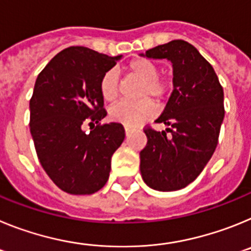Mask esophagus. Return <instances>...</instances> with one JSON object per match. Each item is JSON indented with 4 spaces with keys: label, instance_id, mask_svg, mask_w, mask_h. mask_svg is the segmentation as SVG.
I'll use <instances>...</instances> for the list:
<instances>
[{
    "label": "esophagus",
    "instance_id": "obj_1",
    "mask_svg": "<svg viewBox=\"0 0 251 251\" xmlns=\"http://www.w3.org/2000/svg\"><path fill=\"white\" fill-rule=\"evenodd\" d=\"M130 133H132V128H129V127H126V136H129Z\"/></svg>",
    "mask_w": 251,
    "mask_h": 251
}]
</instances>
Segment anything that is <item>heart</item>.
Instances as JSON below:
<instances>
[{
	"label": "heart",
	"instance_id": "heart-1",
	"mask_svg": "<svg viewBox=\"0 0 251 251\" xmlns=\"http://www.w3.org/2000/svg\"><path fill=\"white\" fill-rule=\"evenodd\" d=\"M129 76L141 81L136 93L138 101H121L109 110L110 118L124 126H137L148 121L154 114V104H162L174 90V79L170 75H161L154 61L146 57H136L126 66ZM101 98L108 103L117 100L119 97V77L114 70L104 73L99 81Z\"/></svg>",
	"mask_w": 251,
	"mask_h": 251
}]
</instances>
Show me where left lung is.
<instances>
[{
  "mask_svg": "<svg viewBox=\"0 0 251 251\" xmlns=\"http://www.w3.org/2000/svg\"><path fill=\"white\" fill-rule=\"evenodd\" d=\"M146 56L171 60L175 89L156 121L167 129L143 128L147 145L139 153L141 174L150 187L175 191L195 181L216 150L225 115L224 89L211 64L187 41L158 45Z\"/></svg>",
  "mask_w": 251,
  "mask_h": 251,
  "instance_id": "8db88e82",
  "label": "left lung"
}]
</instances>
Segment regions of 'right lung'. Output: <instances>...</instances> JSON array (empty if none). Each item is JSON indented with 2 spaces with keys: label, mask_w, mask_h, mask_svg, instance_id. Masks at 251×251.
<instances>
[{
  "label": "right lung",
  "mask_w": 251,
  "mask_h": 251,
  "mask_svg": "<svg viewBox=\"0 0 251 251\" xmlns=\"http://www.w3.org/2000/svg\"><path fill=\"white\" fill-rule=\"evenodd\" d=\"M121 56L84 46L64 49L49 61L30 99V132L40 163L63 191L90 195L109 178L110 159L126 133L106 115L99 81ZM88 123L93 128L82 130Z\"/></svg>",
  "instance_id": "right-lung-1"
}]
</instances>
